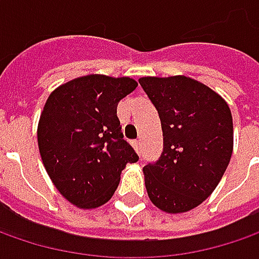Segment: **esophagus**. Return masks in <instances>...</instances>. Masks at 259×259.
Here are the masks:
<instances>
[{
    "mask_svg": "<svg viewBox=\"0 0 259 259\" xmlns=\"http://www.w3.org/2000/svg\"><path fill=\"white\" fill-rule=\"evenodd\" d=\"M133 147L135 148V151H140V150H141V144H140V141H137V140L133 141Z\"/></svg>",
    "mask_w": 259,
    "mask_h": 259,
    "instance_id": "obj_1",
    "label": "esophagus"
}]
</instances>
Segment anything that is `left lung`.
Returning a JSON list of instances; mask_svg holds the SVG:
<instances>
[{"mask_svg":"<svg viewBox=\"0 0 259 259\" xmlns=\"http://www.w3.org/2000/svg\"><path fill=\"white\" fill-rule=\"evenodd\" d=\"M158 111L164 148L145 165L150 200L165 213H184L219 184L234 150V122L224 98L187 76L138 79Z\"/></svg>","mask_w":259,"mask_h":259,"instance_id":"left-lung-1","label":"left lung"}]
</instances>
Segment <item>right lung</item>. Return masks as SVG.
<instances>
[{
	"instance_id": "obj_1",
	"label": "right lung",
	"mask_w": 259,
	"mask_h": 259,
	"mask_svg": "<svg viewBox=\"0 0 259 259\" xmlns=\"http://www.w3.org/2000/svg\"><path fill=\"white\" fill-rule=\"evenodd\" d=\"M138 83L131 77L86 75L50 94L37 126V143L49 177L80 209L105 204L128 163L138 161L124 140L118 102Z\"/></svg>"
}]
</instances>
